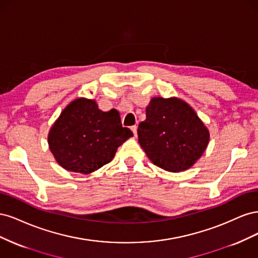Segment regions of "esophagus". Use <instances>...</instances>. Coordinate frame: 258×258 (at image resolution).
Here are the masks:
<instances>
[{"mask_svg":"<svg viewBox=\"0 0 258 258\" xmlns=\"http://www.w3.org/2000/svg\"><path fill=\"white\" fill-rule=\"evenodd\" d=\"M131 130H132V132H134V135H135V137H137L138 136V126H136V124H135V126H132L131 127Z\"/></svg>","mask_w":258,"mask_h":258,"instance_id":"34e87169","label":"esophagus"}]
</instances>
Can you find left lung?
I'll return each mask as SVG.
<instances>
[{
    "label": "left lung",
    "mask_w": 258,
    "mask_h": 258,
    "mask_svg": "<svg viewBox=\"0 0 258 258\" xmlns=\"http://www.w3.org/2000/svg\"><path fill=\"white\" fill-rule=\"evenodd\" d=\"M139 143L155 166L170 172L190 168L209 143V131L184 101L153 98L138 128Z\"/></svg>",
    "instance_id": "1"
}]
</instances>
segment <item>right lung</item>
I'll use <instances>...</instances> for the list:
<instances>
[{"mask_svg": "<svg viewBox=\"0 0 258 258\" xmlns=\"http://www.w3.org/2000/svg\"><path fill=\"white\" fill-rule=\"evenodd\" d=\"M132 136L116 110L103 112L93 100L81 98L62 111L48 144L62 168L87 174L112 161L117 148Z\"/></svg>", "mask_w": 258, "mask_h": 258, "instance_id": "right-lung-1", "label": "right lung"}]
</instances>
